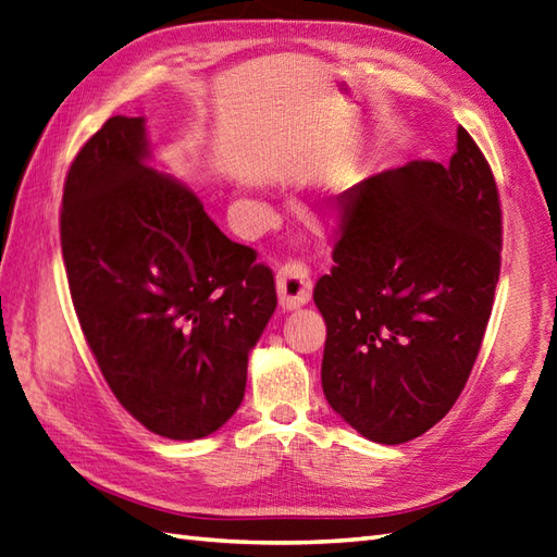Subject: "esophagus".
<instances>
[{
    "mask_svg": "<svg viewBox=\"0 0 557 557\" xmlns=\"http://www.w3.org/2000/svg\"><path fill=\"white\" fill-rule=\"evenodd\" d=\"M277 294H280V306L294 310L301 308L310 301L312 294V280L310 270L301 259H292L277 270Z\"/></svg>",
    "mask_w": 557,
    "mask_h": 557,
    "instance_id": "34e87169",
    "label": "esophagus"
}]
</instances>
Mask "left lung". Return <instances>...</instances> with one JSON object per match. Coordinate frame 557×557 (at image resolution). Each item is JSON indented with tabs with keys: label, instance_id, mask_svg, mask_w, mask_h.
Wrapping results in <instances>:
<instances>
[{
	"label": "left lung",
	"instance_id": "1",
	"mask_svg": "<svg viewBox=\"0 0 557 557\" xmlns=\"http://www.w3.org/2000/svg\"><path fill=\"white\" fill-rule=\"evenodd\" d=\"M447 166L409 162L336 197L334 268L315 284L326 322L322 391L381 445H403L459 400L502 270V202L459 126Z\"/></svg>",
	"mask_w": 557,
	"mask_h": 557
}]
</instances>
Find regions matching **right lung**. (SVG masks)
<instances>
[{
	"mask_svg": "<svg viewBox=\"0 0 557 557\" xmlns=\"http://www.w3.org/2000/svg\"><path fill=\"white\" fill-rule=\"evenodd\" d=\"M140 117H110L75 154L61 249L84 338L120 405L169 440L235 414L275 277L227 239L193 190L146 166Z\"/></svg>",
	"mask_w": 557,
	"mask_h": 557,
	"instance_id": "right-lung-1",
	"label": "right lung"
}]
</instances>
